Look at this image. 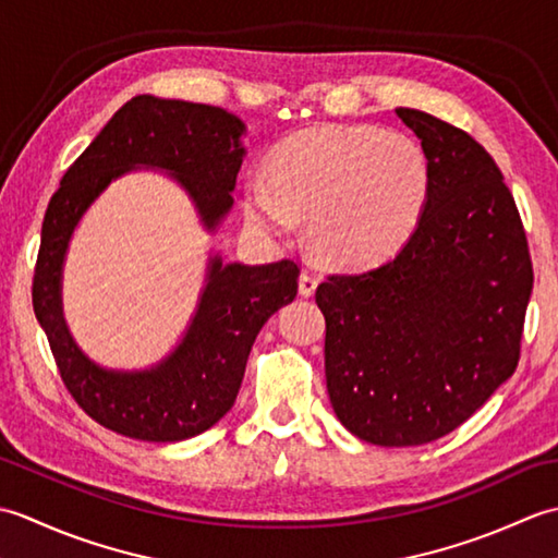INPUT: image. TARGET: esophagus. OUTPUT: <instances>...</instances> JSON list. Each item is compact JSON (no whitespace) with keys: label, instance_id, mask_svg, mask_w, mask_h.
<instances>
[{"label":"esophagus","instance_id":"34e87169","mask_svg":"<svg viewBox=\"0 0 558 558\" xmlns=\"http://www.w3.org/2000/svg\"><path fill=\"white\" fill-rule=\"evenodd\" d=\"M316 286H318V278L304 270L300 276V294H302V298H312V294L316 292Z\"/></svg>","mask_w":558,"mask_h":558}]
</instances>
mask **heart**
<instances>
[{"label":"heart","mask_w":558,"mask_h":558,"mask_svg":"<svg viewBox=\"0 0 558 558\" xmlns=\"http://www.w3.org/2000/svg\"><path fill=\"white\" fill-rule=\"evenodd\" d=\"M426 194L429 162L414 138L369 124L318 126L272 153L266 180H246L244 213L270 234L306 218L326 264L362 266L408 240Z\"/></svg>","instance_id":"obj_1"}]
</instances>
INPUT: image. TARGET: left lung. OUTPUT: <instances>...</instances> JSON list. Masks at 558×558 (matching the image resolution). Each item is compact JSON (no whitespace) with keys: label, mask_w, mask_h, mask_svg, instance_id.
Segmentation results:
<instances>
[{"label":"left lung","mask_w":558,"mask_h":558,"mask_svg":"<svg viewBox=\"0 0 558 558\" xmlns=\"http://www.w3.org/2000/svg\"><path fill=\"white\" fill-rule=\"evenodd\" d=\"M396 114L429 162L417 228L386 264L316 290L330 405L348 432L388 448L458 429L513 376L535 278L489 153L432 114Z\"/></svg>","instance_id":"8db88e82"}]
</instances>
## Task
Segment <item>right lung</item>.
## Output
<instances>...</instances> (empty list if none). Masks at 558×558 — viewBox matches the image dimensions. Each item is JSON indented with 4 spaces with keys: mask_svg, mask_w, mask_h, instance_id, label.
Instances as JSON below:
<instances>
[{
    "mask_svg": "<svg viewBox=\"0 0 558 558\" xmlns=\"http://www.w3.org/2000/svg\"><path fill=\"white\" fill-rule=\"evenodd\" d=\"M246 132L240 117L184 100L136 96L114 112L50 198L33 310L66 390L88 417L138 441H184L230 412L260 326L298 298L294 260L266 266L208 260L206 288L180 345L144 372L102 369L71 338L62 314V266L78 220L105 189L136 168L165 170L194 201L208 232L228 216Z\"/></svg>",
    "mask_w": 558,
    "mask_h": 558,
    "instance_id": "right-lung-1",
    "label": "right lung"
}]
</instances>
